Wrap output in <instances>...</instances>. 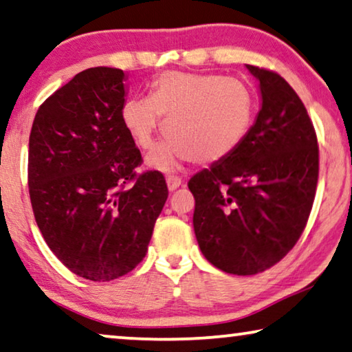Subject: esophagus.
I'll use <instances>...</instances> for the list:
<instances>
[{
	"label": "esophagus",
	"instance_id": "1",
	"mask_svg": "<svg viewBox=\"0 0 352 352\" xmlns=\"http://www.w3.org/2000/svg\"><path fill=\"white\" fill-rule=\"evenodd\" d=\"M166 182H167V186H169V190L170 191H175L177 188H180L182 186V183H183V180L178 175H167L166 177Z\"/></svg>",
	"mask_w": 352,
	"mask_h": 352
}]
</instances>
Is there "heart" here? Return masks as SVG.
<instances>
[{
  "mask_svg": "<svg viewBox=\"0 0 352 352\" xmlns=\"http://www.w3.org/2000/svg\"><path fill=\"white\" fill-rule=\"evenodd\" d=\"M121 115L143 150L153 148L166 121L169 138L148 156V164L170 170L188 157L207 164L237 150L254 121L255 97L237 78L169 70L153 81L150 97L129 98Z\"/></svg>",
  "mask_w": 352,
  "mask_h": 352,
  "instance_id": "b5f03b06",
  "label": "heart"
}]
</instances>
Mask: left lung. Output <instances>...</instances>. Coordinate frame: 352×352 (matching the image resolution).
<instances>
[{
    "instance_id": "8db88e82",
    "label": "left lung",
    "mask_w": 352,
    "mask_h": 352,
    "mask_svg": "<svg viewBox=\"0 0 352 352\" xmlns=\"http://www.w3.org/2000/svg\"><path fill=\"white\" fill-rule=\"evenodd\" d=\"M261 108L237 150L188 182L202 255L230 274L274 266L300 239L319 177L318 137L308 111L276 72L247 65Z\"/></svg>"
}]
</instances>
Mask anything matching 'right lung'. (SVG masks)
Returning <instances> with one entry per match:
<instances>
[{"label":"right lung","mask_w":352,"mask_h":352,"mask_svg":"<svg viewBox=\"0 0 352 352\" xmlns=\"http://www.w3.org/2000/svg\"><path fill=\"white\" fill-rule=\"evenodd\" d=\"M124 72L87 68L46 98L28 143L34 220L72 273L107 282L146 255L166 204V178L138 175L140 150L122 122Z\"/></svg>","instance_id":"add662e5"}]
</instances>
